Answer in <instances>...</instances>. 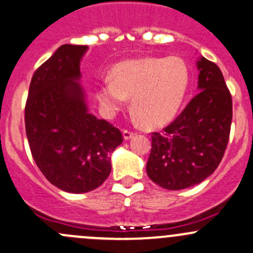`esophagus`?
I'll list each match as a JSON object with an SVG mask.
<instances>
[{
    "instance_id": "obj_1",
    "label": "esophagus",
    "mask_w": 253,
    "mask_h": 253,
    "mask_svg": "<svg viewBox=\"0 0 253 253\" xmlns=\"http://www.w3.org/2000/svg\"><path fill=\"white\" fill-rule=\"evenodd\" d=\"M124 139H126V140H128V139H131L132 137H133L134 135V133L132 131H128V129H124Z\"/></svg>"
}]
</instances>
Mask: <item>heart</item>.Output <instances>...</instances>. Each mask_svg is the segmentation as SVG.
Returning a JSON list of instances; mask_svg holds the SVG:
<instances>
[{"mask_svg":"<svg viewBox=\"0 0 253 253\" xmlns=\"http://www.w3.org/2000/svg\"><path fill=\"white\" fill-rule=\"evenodd\" d=\"M189 84V68L182 58H139L116 64L110 81L98 86L97 98L103 111L113 116L132 97V110L143 124L159 126L178 113Z\"/></svg>","mask_w":253,"mask_h":253,"instance_id":"heart-1","label":"heart"}]
</instances>
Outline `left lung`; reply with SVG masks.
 <instances>
[{"label": "left lung", "instance_id": "left-lung-1", "mask_svg": "<svg viewBox=\"0 0 253 253\" xmlns=\"http://www.w3.org/2000/svg\"><path fill=\"white\" fill-rule=\"evenodd\" d=\"M199 92L173 122L151 133L147 173L169 190L199 184L222 161L229 140L233 102L214 63L199 58Z\"/></svg>", "mask_w": 253, "mask_h": 253}]
</instances>
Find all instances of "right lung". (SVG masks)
<instances>
[{"label": "right lung", "instance_id": "add662e5", "mask_svg": "<svg viewBox=\"0 0 253 253\" xmlns=\"http://www.w3.org/2000/svg\"><path fill=\"white\" fill-rule=\"evenodd\" d=\"M87 46L63 44L34 74L25 105V129L40 171L57 188L87 193L111 172L110 154L122 133L88 113L80 62Z\"/></svg>", "mask_w": 253, "mask_h": 253}]
</instances>
